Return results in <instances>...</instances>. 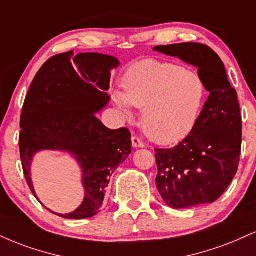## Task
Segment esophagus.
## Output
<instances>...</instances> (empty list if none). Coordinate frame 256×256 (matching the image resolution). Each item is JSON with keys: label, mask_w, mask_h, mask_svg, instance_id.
<instances>
[{"label": "esophagus", "mask_w": 256, "mask_h": 256, "mask_svg": "<svg viewBox=\"0 0 256 256\" xmlns=\"http://www.w3.org/2000/svg\"><path fill=\"white\" fill-rule=\"evenodd\" d=\"M131 142H132V146H134V148H144L143 140H142L140 137L132 136Z\"/></svg>", "instance_id": "esophagus-1"}]
</instances>
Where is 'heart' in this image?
Returning <instances> with one entry per match:
<instances>
[{
    "instance_id": "b5f03b06",
    "label": "heart",
    "mask_w": 256,
    "mask_h": 256,
    "mask_svg": "<svg viewBox=\"0 0 256 256\" xmlns=\"http://www.w3.org/2000/svg\"><path fill=\"white\" fill-rule=\"evenodd\" d=\"M125 94L116 93L119 108L130 116V104L143 110V128L152 140L173 144L192 132L204 104L206 88L193 70L155 60L137 62L122 80Z\"/></svg>"
}]
</instances>
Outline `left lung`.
<instances>
[{
  "mask_svg": "<svg viewBox=\"0 0 256 256\" xmlns=\"http://www.w3.org/2000/svg\"><path fill=\"white\" fill-rule=\"evenodd\" d=\"M154 50L198 68L210 92L188 136L170 149H155L156 186L172 208L211 204L226 192L238 168L242 119L237 93L223 62L208 46L180 42Z\"/></svg>",
  "mask_w": 256,
  "mask_h": 256,
  "instance_id": "1",
  "label": "left lung"
}]
</instances>
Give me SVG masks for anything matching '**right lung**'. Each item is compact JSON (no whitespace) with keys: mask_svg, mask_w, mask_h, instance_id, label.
I'll use <instances>...</instances> for the list:
<instances>
[{"mask_svg":"<svg viewBox=\"0 0 256 256\" xmlns=\"http://www.w3.org/2000/svg\"><path fill=\"white\" fill-rule=\"evenodd\" d=\"M118 66V60L107 54H56L42 64L24 98L20 158L36 198L30 168L36 152L66 150L82 167L84 200L72 214H58L63 218L83 220L98 214L110 175L131 152L130 131L110 130L96 118L98 110L110 101V70Z\"/></svg>","mask_w":256,"mask_h":256,"instance_id":"obj_1","label":"right lung"}]
</instances>
